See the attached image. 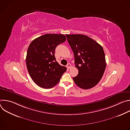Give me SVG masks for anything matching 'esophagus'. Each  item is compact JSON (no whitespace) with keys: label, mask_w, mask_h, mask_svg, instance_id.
<instances>
[{"label":"esophagus","mask_w":130,"mask_h":130,"mask_svg":"<svg viewBox=\"0 0 130 130\" xmlns=\"http://www.w3.org/2000/svg\"><path fill=\"white\" fill-rule=\"evenodd\" d=\"M66 67H67V68L69 69V68H70L71 67V64H70V63H68V64H67V65H66Z\"/></svg>","instance_id":"1"}]
</instances>
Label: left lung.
<instances>
[{
  "label": "left lung",
  "mask_w": 130,
  "mask_h": 130,
  "mask_svg": "<svg viewBox=\"0 0 130 130\" xmlns=\"http://www.w3.org/2000/svg\"><path fill=\"white\" fill-rule=\"evenodd\" d=\"M75 56L78 75L73 77L75 84L81 88L89 89L101 79L106 67L102 47L95 40L82 34H66Z\"/></svg>",
  "instance_id": "obj_1"
}]
</instances>
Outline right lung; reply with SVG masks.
Returning a JSON list of instances; mask_svg holds the SVG:
<instances>
[{"label":"right lung","instance_id":"add662e5","mask_svg":"<svg viewBox=\"0 0 130 130\" xmlns=\"http://www.w3.org/2000/svg\"><path fill=\"white\" fill-rule=\"evenodd\" d=\"M66 38L63 34H46L30 43L27 53L26 65L33 81L41 87L51 88L57 84L66 67L56 61L54 52Z\"/></svg>","mask_w":130,"mask_h":130}]
</instances>
